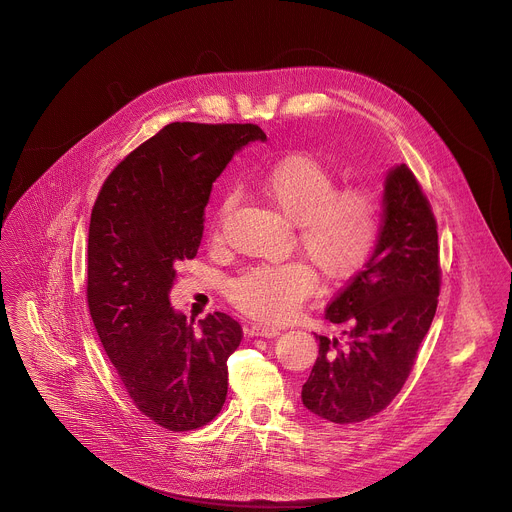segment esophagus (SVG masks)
<instances>
[{
  "label": "esophagus",
  "mask_w": 512,
  "mask_h": 512,
  "mask_svg": "<svg viewBox=\"0 0 512 512\" xmlns=\"http://www.w3.org/2000/svg\"><path fill=\"white\" fill-rule=\"evenodd\" d=\"M279 334V328H275V326H265V324H253L251 328H249V336H255V338H273V336H277Z\"/></svg>",
  "instance_id": "esophagus-1"
}]
</instances>
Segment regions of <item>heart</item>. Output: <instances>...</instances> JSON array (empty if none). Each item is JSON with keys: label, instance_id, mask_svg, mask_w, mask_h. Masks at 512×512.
Masks as SVG:
<instances>
[{"label": "heart", "instance_id": "obj_1", "mask_svg": "<svg viewBox=\"0 0 512 512\" xmlns=\"http://www.w3.org/2000/svg\"><path fill=\"white\" fill-rule=\"evenodd\" d=\"M265 202L296 227L306 259L328 281L356 275L381 235L377 198L362 188H338L334 172L312 156H289L255 180ZM231 208L227 200L221 216ZM314 273L304 263L257 265L231 281L229 298L263 322H283L312 294Z\"/></svg>", "mask_w": 512, "mask_h": 512}]
</instances>
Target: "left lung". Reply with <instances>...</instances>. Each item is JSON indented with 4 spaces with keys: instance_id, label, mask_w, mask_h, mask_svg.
Here are the masks:
<instances>
[{
    "instance_id": "1",
    "label": "left lung",
    "mask_w": 512,
    "mask_h": 512,
    "mask_svg": "<svg viewBox=\"0 0 512 512\" xmlns=\"http://www.w3.org/2000/svg\"><path fill=\"white\" fill-rule=\"evenodd\" d=\"M440 247L431 206L413 172H387L379 243L326 320L346 342L318 336V358L302 387L304 405L332 423H358L383 411L405 385L440 296Z\"/></svg>"
}]
</instances>
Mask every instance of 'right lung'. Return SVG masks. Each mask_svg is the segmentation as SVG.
Masks as SVG:
<instances>
[{
	"label": "right lung",
	"mask_w": 512,
	"mask_h": 512,
	"mask_svg": "<svg viewBox=\"0 0 512 512\" xmlns=\"http://www.w3.org/2000/svg\"><path fill=\"white\" fill-rule=\"evenodd\" d=\"M253 123H170L105 180L91 212L87 302L135 407L170 431L212 421L243 330L223 312L194 320L170 306L176 263L194 259L212 182L251 141Z\"/></svg>",
	"instance_id": "right-lung-1"
}]
</instances>
